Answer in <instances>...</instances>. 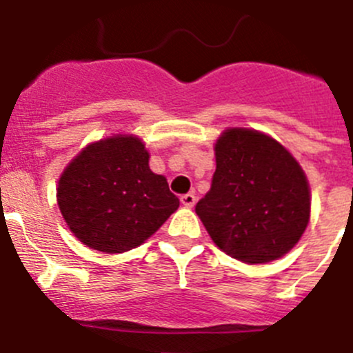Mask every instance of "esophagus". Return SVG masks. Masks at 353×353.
<instances>
[{
	"label": "esophagus",
	"mask_w": 353,
	"mask_h": 353,
	"mask_svg": "<svg viewBox=\"0 0 353 353\" xmlns=\"http://www.w3.org/2000/svg\"><path fill=\"white\" fill-rule=\"evenodd\" d=\"M180 201H182V204L185 208H192L194 204H196L197 197H196V194H185V196L180 197Z\"/></svg>",
	"instance_id": "obj_1"
}]
</instances>
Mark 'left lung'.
Listing matches in <instances>:
<instances>
[{
	"label": "left lung",
	"instance_id": "left-lung-1",
	"mask_svg": "<svg viewBox=\"0 0 353 353\" xmlns=\"http://www.w3.org/2000/svg\"><path fill=\"white\" fill-rule=\"evenodd\" d=\"M216 170L196 213L213 243L244 263L284 256L310 220V189L298 161L256 130L230 128L214 143Z\"/></svg>",
	"mask_w": 353,
	"mask_h": 353
}]
</instances>
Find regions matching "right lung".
<instances>
[{"label": "right lung", "instance_id": "obj_1", "mask_svg": "<svg viewBox=\"0 0 353 353\" xmlns=\"http://www.w3.org/2000/svg\"><path fill=\"white\" fill-rule=\"evenodd\" d=\"M70 232L102 253L140 246L179 210L166 179L149 168V152L133 135L90 143L63 170L57 189Z\"/></svg>", "mask_w": 353, "mask_h": 353}]
</instances>
